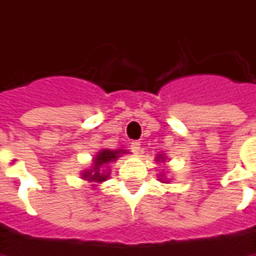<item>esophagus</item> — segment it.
Returning a JSON list of instances; mask_svg holds the SVG:
<instances>
[{"mask_svg": "<svg viewBox=\"0 0 256 256\" xmlns=\"http://www.w3.org/2000/svg\"><path fill=\"white\" fill-rule=\"evenodd\" d=\"M142 144L138 142H133L130 144V150L133 151L134 154H140V151H142V147H140Z\"/></svg>", "mask_w": 256, "mask_h": 256, "instance_id": "esophagus-1", "label": "esophagus"}]
</instances>
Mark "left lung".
I'll return each instance as SVG.
<instances>
[{"instance_id":"left-lung-1","label":"left lung","mask_w":256,"mask_h":256,"mask_svg":"<svg viewBox=\"0 0 256 256\" xmlns=\"http://www.w3.org/2000/svg\"><path fill=\"white\" fill-rule=\"evenodd\" d=\"M156 161H157V162H165V161H166V158H165L164 154H158L157 157H156ZM158 178H160L158 180H160V182H162V184H170V179L165 178L164 172H161V174L158 175Z\"/></svg>"}]
</instances>
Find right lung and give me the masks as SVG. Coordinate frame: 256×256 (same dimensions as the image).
I'll return each instance as SVG.
<instances>
[{
    "label": "right lung",
    "mask_w": 256,
    "mask_h": 256,
    "mask_svg": "<svg viewBox=\"0 0 256 256\" xmlns=\"http://www.w3.org/2000/svg\"><path fill=\"white\" fill-rule=\"evenodd\" d=\"M123 154H128V150H109V148H104V150L98 151V154L92 160V166L81 172V179H85L88 182H91L92 188L98 186V184L105 182L106 179L109 178L110 171L108 164L114 162L119 157Z\"/></svg>",
    "instance_id": "right-lung-1"
}]
</instances>
